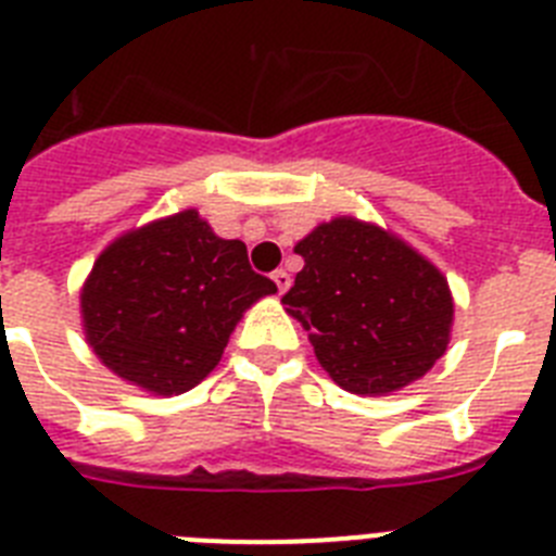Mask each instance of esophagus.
Wrapping results in <instances>:
<instances>
[{
    "instance_id": "34e87169",
    "label": "esophagus",
    "mask_w": 556,
    "mask_h": 556,
    "mask_svg": "<svg viewBox=\"0 0 556 556\" xmlns=\"http://www.w3.org/2000/svg\"><path fill=\"white\" fill-rule=\"evenodd\" d=\"M273 281H275V287H278V292H281V295H283V292H287V289H289V283H292V278H289L287 269H275Z\"/></svg>"
}]
</instances>
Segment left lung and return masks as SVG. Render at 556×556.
Returning <instances> with one entry per match:
<instances>
[{"instance_id": "left-lung-1", "label": "left lung", "mask_w": 556, "mask_h": 556, "mask_svg": "<svg viewBox=\"0 0 556 556\" xmlns=\"http://www.w3.org/2000/svg\"><path fill=\"white\" fill-rule=\"evenodd\" d=\"M295 253L303 269L281 303L340 388L400 391L447 351V278L405 241L343 216L315 227Z\"/></svg>"}]
</instances>
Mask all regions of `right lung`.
<instances>
[{
    "mask_svg": "<svg viewBox=\"0 0 556 556\" xmlns=\"http://www.w3.org/2000/svg\"><path fill=\"white\" fill-rule=\"evenodd\" d=\"M278 292L239 239L182 211L126 232L80 292L87 340L106 368L160 396L185 393L219 365L241 312Z\"/></svg>",
    "mask_w": 556,
    "mask_h": 556,
    "instance_id": "right-lung-1",
    "label": "right lung"
}]
</instances>
